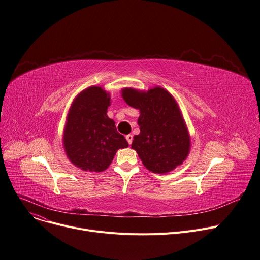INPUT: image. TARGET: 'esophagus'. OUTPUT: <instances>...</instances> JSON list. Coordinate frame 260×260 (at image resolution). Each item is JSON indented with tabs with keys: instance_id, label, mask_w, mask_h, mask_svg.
Instances as JSON below:
<instances>
[{
	"instance_id": "obj_1",
	"label": "esophagus",
	"mask_w": 260,
	"mask_h": 260,
	"mask_svg": "<svg viewBox=\"0 0 260 260\" xmlns=\"http://www.w3.org/2000/svg\"><path fill=\"white\" fill-rule=\"evenodd\" d=\"M125 139H126V141L128 142V144H132V142H133V135H126L125 136Z\"/></svg>"
}]
</instances>
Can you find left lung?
<instances>
[{
    "instance_id": "8db88e82",
    "label": "left lung",
    "mask_w": 260,
    "mask_h": 260,
    "mask_svg": "<svg viewBox=\"0 0 260 260\" xmlns=\"http://www.w3.org/2000/svg\"><path fill=\"white\" fill-rule=\"evenodd\" d=\"M122 96L128 106L140 111V134L134 137L132 148L144 166L155 174H166L181 165L190 140L174 97L159 86L147 92L124 89Z\"/></svg>"
}]
</instances>
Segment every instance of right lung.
<instances>
[{
    "label": "right lung",
    "instance_id": "add662e5",
    "mask_svg": "<svg viewBox=\"0 0 260 260\" xmlns=\"http://www.w3.org/2000/svg\"><path fill=\"white\" fill-rule=\"evenodd\" d=\"M110 96L99 86L81 92L69 112L63 135L66 153L83 170H106L119 148L128 146L107 115Z\"/></svg>",
    "mask_w": 260,
    "mask_h": 260
}]
</instances>
